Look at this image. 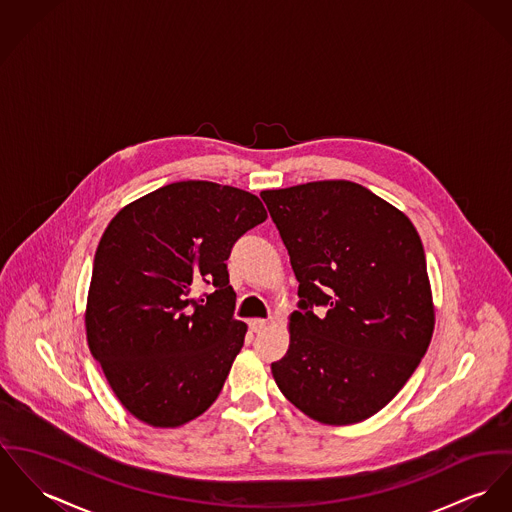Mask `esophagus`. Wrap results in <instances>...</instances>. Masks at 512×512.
I'll return each mask as SVG.
<instances>
[{"instance_id":"obj_1","label":"esophagus","mask_w":512,"mask_h":512,"mask_svg":"<svg viewBox=\"0 0 512 512\" xmlns=\"http://www.w3.org/2000/svg\"><path fill=\"white\" fill-rule=\"evenodd\" d=\"M249 329H251L253 333H261L263 329H267V319H259V317L249 319Z\"/></svg>"}]
</instances>
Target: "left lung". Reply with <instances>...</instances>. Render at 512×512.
I'll use <instances>...</instances> for the list:
<instances>
[{
  "label": "left lung",
  "instance_id": "left-lung-1",
  "mask_svg": "<svg viewBox=\"0 0 512 512\" xmlns=\"http://www.w3.org/2000/svg\"><path fill=\"white\" fill-rule=\"evenodd\" d=\"M300 282L278 390L325 425L360 423L405 386L427 353L433 294L411 220L353 181L263 191ZM314 305L328 308L319 318Z\"/></svg>",
  "mask_w": 512,
  "mask_h": 512
}]
</instances>
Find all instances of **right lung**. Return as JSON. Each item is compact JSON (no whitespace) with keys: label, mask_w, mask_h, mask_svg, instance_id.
<instances>
[{"label":"right lung","mask_w":512,"mask_h":512,"mask_svg":"<svg viewBox=\"0 0 512 512\" xmlns=\"http://www.w3.org/2000/svg\"><path fill=\"white\" fill-rule=\"evenodd\" d=\"M265 220L247 191L179 181L130 202L107 226L87 294V345L136 419L175 429L222 392L247 333L226 261ZM200 283L215 286L206 305L192 298Z\"/></svg>","instance_id":"1"}]
</instances>
